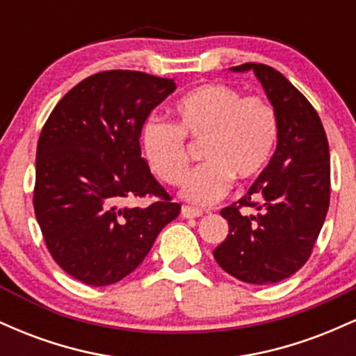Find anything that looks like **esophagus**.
I'll return each instance as SVG.
<instances>
[{
	"label": "esophagus",
	"mask_w": 356,
	"mask_h": 356,
	"mask_svg": "<svg viewBox=\"0 0 356 356\" xmlns=\"http://www.w3.org/2000/svg\"><path fill=\"white\" fill-rule=\"evenodd\" d=\"M204 214V212L201 209H194V207H189V206H182L181 209V216L182 218H201V216Z\"/></svg>",
	"instance_id": "esophagus-1"
}]
</instances>
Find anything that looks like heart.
<instances>
[{"label": "heart", "instance_id": "1", "mask_svg": "<svg viewBox=\"0 0 356 356\" xmlns=\"http://www.w3.org/2000/svg\"><path fill=\"white\" fill-rule=\"evenodd\" d=\"M174 115L175 125L161 118L147 120L142 149L154 174L179 186L189 167L186 138L202 142L206 164L187 175L181 191L194 206H211L229 192L232 179L252 181L271 162L280 118L264 97H244L226 83H206L175 102Z\"/></svg>", "mask_w": 356, "mask_h": 356}]
</instances>
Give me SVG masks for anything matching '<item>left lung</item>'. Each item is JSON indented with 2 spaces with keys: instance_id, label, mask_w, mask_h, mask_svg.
<instances>
[{
  "instance_id": "obj_1",
  "label": "left lung",
  "mask_w": 356,
  "mask_h": 356,
  "mask_svg": "<svg viewBox=\"0 0 356 356\" xmlns=\"http://www.w3.org/2000/svg\"><path fill=\"white\" fill-rule=\"evenodd\" d=\"M252 70L280 118V137L271 162L238 202L220 216L227 238L214 249L218 264L251 284H273L293 276L312 256L330 206L328 138L313 105L284 75L263 63ZM251 207L254 215L243 209Z\"/></svg>"
}]
</instances>
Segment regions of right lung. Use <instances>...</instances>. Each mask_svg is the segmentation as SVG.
<instances>
[{"mask_svg": "<svg viewBox=\"0 0 356 356\" xmlns=\"http://www.w3.org/2000/svg\"><path fill=\"white\" fill-rule=\"evenodd\" d=\"M174 90L172 79L100 72L75 85L44 122L35 216L53 259L81 283L124 280L181 212L140 157L144 122ZM145 195L156 197L147 208L124 206Z\"/></svg>", "mask_w": 356, "mask_h": 356, "instance_id": "obj_1", "label": "right lung"}]
</instances>
